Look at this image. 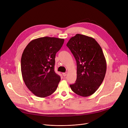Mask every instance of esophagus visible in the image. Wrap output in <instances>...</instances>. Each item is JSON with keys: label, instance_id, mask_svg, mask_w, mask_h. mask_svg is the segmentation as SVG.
I'll use <instances>...</instances> for the list:
<instances>
[{"label": "esophagus", "instance_id": "34e87169", "mask_svg": "<svg viewBox=\"0 0 128 128\" xmlns=\"http://www.w3.org/2000/svg\"><path fill=\"white\" fill-rule=\"evenodd\" d=\"M67 74H68V72H64V73H63V76H64V77H65V76H66V75H67Z\"/></svg>", "mask_w": 128, "mask_h": 128}]
</instances>
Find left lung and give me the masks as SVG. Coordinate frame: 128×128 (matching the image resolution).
<instances>
[{
  "label": "left lung",
  "mask_w": 128,
  "mask_h": 128,
  "mask_svg": "<svg viewBox=\"0 0 128 128\" xmlns=\"http://www.w3.org/2000/svg\"><path fill=\"white\" fill-rule=\"evenodd\" d=\"M66 46L77 63V79L70 84L72 91L86 97L94 93L102 84L106 72V62L102 49L92 37L77 34Z\"/></svg>",
  "instance_id": "left-lung-1"
}]
</instances>
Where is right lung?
I'll list each match as a JSON object with an SVG mask.
<instances>
[{"label":"right lung","instance_id":"right-lung-1","mask_svg":"<svg viewBox=\"0 0 128 128\" xmlns=\"http://www.w3.org/2000/svg\"><path fill=\"white\" fill-rule=\"evenodd\" d=\"M64 39L44 37L34 39L23 51L21 72L28 88L37 96L45 98L54 92L60 80L55 72L56 54Z\"/></svg>","mask_w":128,"mask_h":128}]
</instances>
